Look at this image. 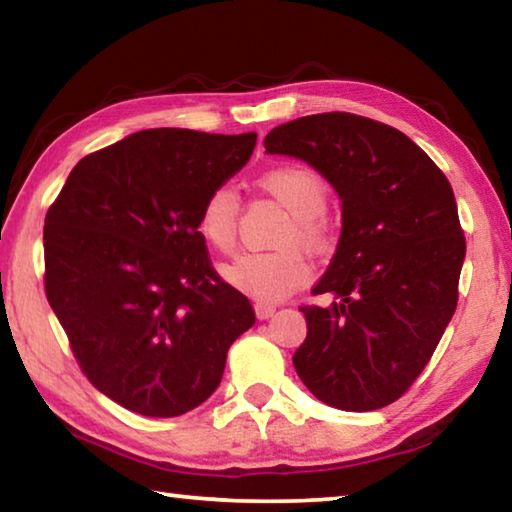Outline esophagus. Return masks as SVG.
<instances>
[{
	"instance_id": "34e87169",
	"label": "esophagus",
	"mask_w": 512,
	"mask_h": 512,
	"mask_svg": "<svg viewBox=\"0 0 512 512\" xmlns=\"http://www.w3.org/2000/svg\"><path fill=\"white\" fill-rule=\"evenodd\" d=\"M255 314H257L259 320H266V318H271L275 314V307L273 305H262V302H257Z\"/></svg>"
}]
</instances>
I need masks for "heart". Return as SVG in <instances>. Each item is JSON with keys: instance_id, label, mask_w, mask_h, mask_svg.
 I'll return each mask as SVG.
<instances>
[{"instance_id": "obj_1", "label": "heart", "mask_w": 512, "mask_h": 512, "mask_svg": "<svg viewBox=\"0 0 512 512\" xmlns=\"http://www.w3.org/2000/svg\"><path fill=\"white\" fill-rule=\"evenodd\" d=\"M264 192L289 210L271 253H246L223 268L232 287L259 302H280L311 280V262L301 246L320 253L329 244V225L323 216L327 205V185L305 164H284L262 173ZM198 230L219 253H232L239 230V196L232 187L219 185L205 196L198 212Z\"/></svg>"}]
</instances>
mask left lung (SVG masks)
<instances>
[{
	"label": "left lung",
	"instance_id": "8db88e82",
	"mask_svg": "<svg viewBox=\"0 0 512 512\" xmlns=\"http://www.w3.org/2000/svg\"><path fill=\"white\" fill-rule=\"evenodd\" d=\"M268 153L309 162L343 201V232L293 366L320 402L375 411L409 391L452 320L465 235L445 173L397 128L320 112L266 135Z\"/></svg>",
	"mask_w": 512,
	"mask_h": 512
}]
</instances>
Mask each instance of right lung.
I'll return each instance as SVG.
<instances>
[{
  "label": "right lung",
  "instance_id": "right-lung-1",
  "mask_svg": "<svg viewBox=\"0 0 512 512\" xmlns=\"http://www.w3.org/2000/svg\"><path fill=\"white\" fill-rule=\"evenodd\" d=\"M255 133L149 128L76 164L45 216V293L83 375L124 409L176 418L221 384L255 325L198 232Z\"/></svg>",
  "mask_w": 512,
  "mask_h": 512
}]
</instances>
